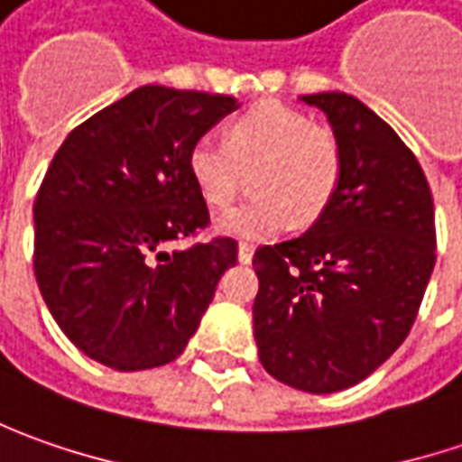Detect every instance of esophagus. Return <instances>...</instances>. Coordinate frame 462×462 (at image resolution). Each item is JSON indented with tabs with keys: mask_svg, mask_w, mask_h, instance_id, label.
I'll return each instance as SVG.
<instances>
[{
	"mask_svg": "<svg viewBox=\"0 0 462 462\" xmlns=\"http://www.w3.org/2000/svg\"><path fill=\"white\" fill-rule=\"evenodd\" d=\"M253 253H255V247L250 245V243H240L237 245V258H240V263L253 261Z\"/></svg>",
	"mask_w": 462,
	"mask_h": 462,
	"instance_id": "esophagus-1",
	"label": "esophagus"
}]
</instances>
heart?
Masks as SVG:
<instances>
[{"mask_svg":"<svg viewBox=\"0 0 462 462\" xmlns=\"http://www.w3.org/2000/svg\"><path fill=\"white\" fill-rule=\"evenodd\" d=\"M199 194L227 207L253 171L255 197L217 219V230L245 240H271L291 225L317 222L342 176L340 140L329 127L311 125L294 106L261 102L230 125L227 140L197 137L186 158Z\"/></svg>","mask_w":462,"mask_h":462,"instance_id":"b5f03b06","label":"heart"}]
</instances>
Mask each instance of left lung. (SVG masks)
Masks as SVG:
<instances>
[{"label":"left lung","mask_w":462,"mask_h":462,"mask_svg":"<svg viewBox=\"0 0 462 462\" xmlns=\"http://www.w3.org/2000/svg\"><path fill=\"white\" fill-rule=\"evenodd\" d=\"M340 140L342 176L319 219L253 255L263 368L310 393L350 389L406 340L435 268V207L420 161L342 91L307 94Z\"/></svg>","instance_id":"8db88e82"}]
</instances>
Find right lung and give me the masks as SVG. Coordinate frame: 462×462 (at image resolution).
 <instances>
[{
	"label": "right lung",
	"mask_w": 462,
	"mask_h": 462,
	"mask_svg": "<svg viewBox=\"0 0 462 462\" xmlns=\"http://www.w3.org/2000/svg\"><path fill=\"white\" fill-rule=\"evenodd\" d=\"M237 109L227 94L140 87L69 133L35 197V279L66 337L115 371L176 360L237 243H173L209 225L191 143Z\"/></svg>",
	"instance_id": "add662e5"
}]
</instances>
